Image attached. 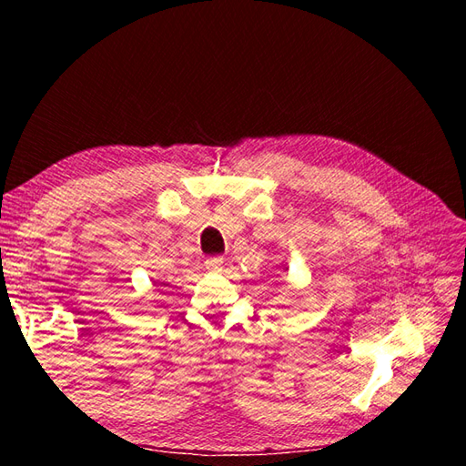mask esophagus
<instances>
[{
    "mask_svg": "<svg viewBox=\"0 0 466 466\" xmlns=\"http://www.w3.org/2000/svg\"><path fill=\"white\" fill-rule=\"evenodd\" d=\"M204 264L209 272H219L223 268V258L221 257H208Z\"/></svg>",
    "mask_w": 466,
    "mask_h": 466,
    "instance_id": "esophagus-1",
    "label": "esophagus"
}]
</instances>
